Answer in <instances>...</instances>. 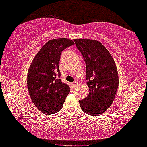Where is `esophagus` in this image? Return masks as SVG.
I'll return each instance as SVG.
<instances>
[{
    "label": "esophagus",
    "instance_id": "obj_1",
    "mask_svg": "<svg viewBox=\"0 0 147 147\" xmlns=\"http://www.w3.org/2000/svg\"><path fill=\"white\" fill-rule=\"evenodd\" d=\"M71 84H72V86H73V87H74V86H76V85L77 84V82H76V81H74V82H73L72 83H71Z\"/></svg>",
    "mask_w": 147,
    "mask_h": 147
}]
</instances>
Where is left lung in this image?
<instances>
[{
    "label": "left lung",
    "instance_id": "left-lung-1",
    "mask_svg": "<svg viewBox=\"0 0 147 147\" xmlns=\"http://www.w3.org/2000/svg\"><path fill=\"white\" fill-rule=\"evenodd\" d=\"M86 63L88 97L79 101L82 110L92 116L103 113L111 106L119 86L117 67L110 53L100 42L75 39Z\"/></svg>",
    "mask_w": 147,
    "mask_h": 147
}]
</instances>
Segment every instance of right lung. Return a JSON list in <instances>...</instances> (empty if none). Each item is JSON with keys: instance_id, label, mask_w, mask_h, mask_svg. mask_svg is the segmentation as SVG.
Here are the masks:
<instances>
[{"instance_id": "add662e5", "label": "right lung", "mask_w": 147, "mask_h": 147, "mask_svg": "<svg viewBox=\"0 0 147 147\" xmlns=\"http://www.w3.org/2000/svg\"><path fill=\"white\" fill-rule=\"evenodd\" d=\"M74 45L68 38L47 42L36 55L29 68L27 86L35 105L45 114H54L62 109L70 88L61 82L59 63L63 51Z\"/></svg>"}]
</instances>
